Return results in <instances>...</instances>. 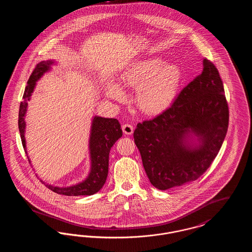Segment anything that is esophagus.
I'll return each mask as SVG.
<instances>
[{"label": "esophagus", "instance_id": "esophagus-1", "mask_svg": "<svg viewBox=\"0 0 252 252\" xmlns=\"http://www.w3.org/2000/svg\"><path fill=\"white\" fill-rule=\"evenodd\" d=\"M122 129H123V131H124L125 134L131 135L132 133H133V130H134V127H133V126L130 125V124H125V125H123Z\"/></svg>", "mask_w": 252, "mask_h": 252}]
</instances>
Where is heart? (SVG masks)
I'll use <instances>...</instances> for the list:
<instances>
[{"instance_id": "obj_1", "label": "heart", "mask_w": 252, "mask_h": 252, "mask_svg": "<svg viewBox=\"0 0 252 252\" xmlns=\"http://www.w3.org/2000/svg\"><path fill=\"white\" fill-rule=\"evenodd\" d=\"M181 71L176 64L161 59L151 58L135 62L121 78L123 88L137 89L138 108L148 115L158 114L167 109L175 100L180 83ZM108 95L124 99V93L116 85L108 88Z\"/></svg>"}]
</instances>
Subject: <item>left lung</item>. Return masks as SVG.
Wrapping results in <instances>:
<instances>
[{"label":"left lung","instance_id":"left-lung-1","mask_svg":"<svg viewBox=\"0 0 252 252\" xmlns=\"http://www.w3.org/2000/svg\"><path fill=\"white\" fill-rule=\"evenodd\" d=\"M203 71L182 89L170 108L134 131L145 173L158 190L181 186L201 177L217 156L228 126V102L215 64L203 60ZM200 145L193 148L189 133Z\"/></svg>","mask_w":252,"mask_h":252}]
</instances>
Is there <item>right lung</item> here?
Returning a JSON list of instances; mask_svg holds the SVG:
<instances>
[{
	"instance_id": "1",
	"label": "right lung",
	"mask_w": 252,
	"mask_h": 252,
	"mask_svg": "<svg viewBox=\"0 0 252 252\" xmlns=\"http://www.w3.org/2000/svg\"><path fill=\"white\" fill-rule=\"evenodd\" d=\"M54 61H42L37 64L32 72L27 82V86L24 91L23 101L20 105L19 111V130L21 134L22 144L25 150V139H24V128L25 121L24 116L28 101L32 94L36 81L39 77L47 72L50 66ZM123 132L121 129L120 123L114 118H103L94 117L92 125V133L90 138V150L92 158V169L89 177L86 180L74 186L67 188L54 187L46 184V187L53 192L64 194V195H92L98 192L105 184L108 173V155L110 148L116 141L122 137ZM30 161V159L28 158Z\"/></svg>"
}]
</instances>
